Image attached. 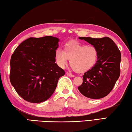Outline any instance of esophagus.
<instances>
[{
  "mask_svg": "<svg viewBox=\"0 0 132 132\" xmlns=\"http://www.w3.org/2000/svg\"><path fill=\"white\" fill-rule=\"evenodd\" d=\"M66 74H67V75H68V76L71 77V78H73V77L75 76L73 74H72V73H69V72H67Z\"/></svg>",
  "mask_w": 132,
  "mask_h": 132,
  "instance_id": "1",
  "label": "esophagus"
}]
</instances>
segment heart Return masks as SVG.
<instances>
[{
    "label": "heart",
    "mask_w": 132,
    "mask_h": 132,
    "mask_svg": "<svg viewBox=\"0 0 132 132\" xmlns=\"http://www.w3.org/2000/svg\"><path fill=\"white\" fill-rule=\"evenodd\" d=\"M98 56V50L95 46L69 43L64 46V51L60 49L56 50L55 59L61 68H64L68 60H70L69 63L75 71L84 73L95 66Z\"/></svg>",
    "instance_id": "b5f03b06"
}]
</instances>
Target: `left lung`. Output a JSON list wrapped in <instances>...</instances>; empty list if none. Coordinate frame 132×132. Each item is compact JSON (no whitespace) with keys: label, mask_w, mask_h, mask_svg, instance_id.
I'll return each instance as SVG.
<instances>
[{"label":"left lung","mask_w":132,"mask_h":132,"mask_svg":"<svg viewBox=\"0 0 132 132\" xmlns=\"http://www.w3.org/2000/svg\"><path fill=\"white\" fill-rule=\"evenodd\" d=\"M98 49L96 64L83 76V81L78 87L81 94L91 99H100L112 90L120 75L121 54L114 42L109 37L94 38L79 37Z\"/></svg>","instance_id":"left-lung-1"}]
</instances>
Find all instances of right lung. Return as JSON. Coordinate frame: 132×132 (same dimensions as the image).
<instances>
[{
  "label": "right lung",
  "instance_id": "add662e5",
  "mask_svg": "<svg viewBox=\"0 0 132 132\" xmlns=\"http://www.w3.org/2000/svg\"><path fill=\"white\" fill-rule=\"evenodd\" d=\"M59 39L52 36L30 37L17 47L10 60V79L16 93L31 103L43 102L55 91L65 75L55 63Z\"/></svg>",
  "mask_w": 132,
  "mask_h": 132
}]
</instances>
